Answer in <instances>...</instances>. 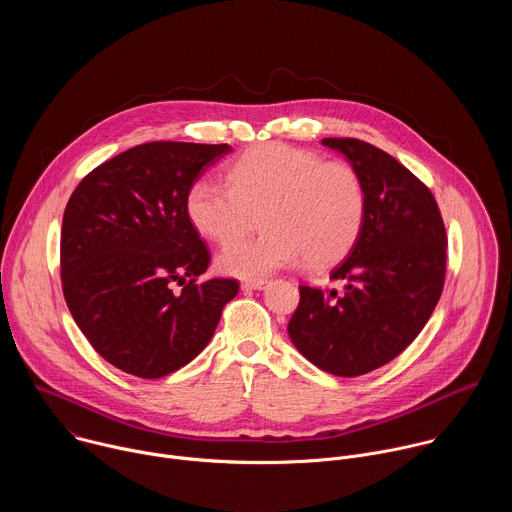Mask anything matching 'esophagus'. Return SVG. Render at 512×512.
<instances>
[{"instance_id":"34e87169","label":"esophagus","mask_w":512,"mask_h":512,"mask_svg":"<svg viewBox=\"0 0 512 512\" xmlns=\"http://www.w3.org/2000/svg\"><path fill=\"white\" fill-rule=\"evenodd\" d=\"M265 283H267V279H245L243 283H241V289H261V287H265Z\"/></svg>"}]
</instances>
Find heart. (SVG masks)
Masks as SVG:
<instances>
[{"label":"heart","mask_w":512,"mask_h":512,"mask_svg":"<svg viewBox=\"0 0 512 512\" xmlns=\"http://www.w3.org/2000/svg\"><path fill=\"white\" fill-rule=\"evenodd\" d=\"M262 212L266 231L234 242ZM194 229L227 245L216 259L233 277L257 279L283 265L314 267L340 259L358 239L367 214V190L354 166L326 160L285 143H263L237 158L227 182L196 180L186 196Z\"/></svg>","instance_id":"1"}]
</instances>
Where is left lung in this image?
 Wrapping results in <instances>:
<instances>
[{
    "label": "left lung",
    "instance_id": "8db88e82",
    "mask_svg": "<svg viewBox=\"0 0 512 512\" xmlns=\"http://www.w3.org/2000/svg\"><path fill=\"white\" fill-rule=\"evenodd\" d=\"M367 190L358 239L332 271L342 289L300 285L287 324L296 348L336 377L367 375L399 356L440 302L448 237L429 188L375 145L326 137Z\"/></svg>",
    "mask_w": 512,
    "mask_h": 512
}]
</instances>
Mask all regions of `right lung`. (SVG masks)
<instances>
[{
	"instance_id": "add662e5",
	"label": "right lung",
	"mask_w": 512,
	"mask_h": 512,
	"mask_svg": "<svg viewBox=\"0 0 512 512\" xmlns=\"http://www.w3.org/2000/svg\"><path fill=\"white\" fill-rule=\"evenodd\" d=\"M229 143L150 141L107 160L72 192L60 233L66 306L113 367L162 379L212 338L237 279H196L210 253L190 223V186ZM183 285L173 294V283Z\"/></svg>"
}]
</instances>
